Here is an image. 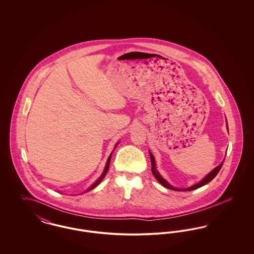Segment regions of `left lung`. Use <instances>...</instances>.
Instances as JSON below:
<instances>
[{"mask_svg":"<svg viewBox=\"0 0 254 254\" xmlns=\"http://www.w3.org/2000/svg\"><path fill=\"white\" fill-rule=\"evenodd\" d=\"M226 120H227V119H226ZM227 129H228V131H229L228 121H227ZM149 155H150V160H151V171H152L154 177L157 179V181L159 182L163 187H165V188H167V189H169V190H177V191H190V190H193L199 189V188L205 186V185H206L207 183H209V182L211 181V180L217 175L219 170L221 169L222 166H223V163H224V161H223L218 167H216L214 169H212L206 176H205L201 181L198 182L197 184H194L192 186H190V188H186V189H180V188H179V189H178V188H175V187L171 186L169 182L167 181L165 178L162 177V175L159 173V171H158L157 169H156V163H155L154 156L152 155V153H151L150 151H149Z\"/></svg>","mask_w":254,"mask_h":254,"instance_id":"1","label":"left lung"}]
</instances>
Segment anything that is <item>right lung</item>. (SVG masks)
Segmentation results:
<instances>
[{"instance_id":"right-lung-1","label":"right lung","mask_w":254,"mask_h":254,"mask_svg":"<svg viewBox=\"0 0 254 254\" xmlns=\"http://www.w3.org/2000/svg\"><path fill=\"white\" fill-rule=\"evenodd\" d=\"M119 145V142H117L116 143V145H115V146H114V149L116 148V146L117 145ZM112 153H113V151L110 153V155L109 156V159H108V161H107V164H106V167H105V169H104V171H103V173H102V175L97 179L96 181L94 182L87 190H85V191L83 192V193H85V192H87V191H89V190H93L94 188H96L97 186L102 182V180L104 179V177L106 176V174L108 173V171H109V164H110V159H111V156H112ZM82 193V194H83Z\"/></svg>"}]
</instances>
